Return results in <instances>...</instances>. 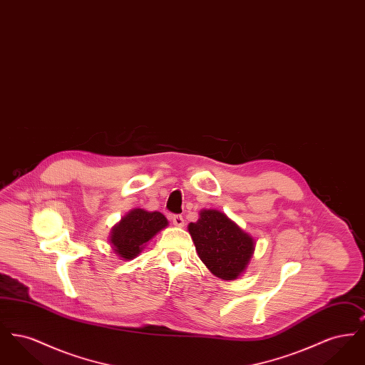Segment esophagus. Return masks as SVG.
<instances>
[{
	"label": "esophagus",
	"mask_w": 365,
	"mask_h": 365,
	"mask_svg": "<svg viewBox=\"0 0 365 365\" xmlns=\"http://www.w3.org/2000/svg\"><path fill=\"white\" fill-rule=\"evenodd\" d=\"M171 220H173L175 227L185 226V220H183V217H182L180 215H173V216H171Z\"/></svg>",
	"instance_id": "1"
}]
</instances>
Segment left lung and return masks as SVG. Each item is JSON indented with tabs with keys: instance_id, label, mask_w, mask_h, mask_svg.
Here are the masks:
<instances>
[{
	"instance_id": "left-lung-1",
	"label": "left lung",
	"mask_w": 365,
	"mask_h": 365,
	"mask_svg": "<svg viewBox=\"0 0 365 365\" xmlns=\"http://www.w3.org/2000/svg\"><path fill=\"white\" fill-rule=\"evenodd\" d=\"M189 234L209 272L216 278L234 280L246 271L253 257L256 241L226 213L217 209H202Z\"/></svg>"
}]
</instances>
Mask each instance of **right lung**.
<instances>
[{"label": "right lung", "mask_w": 365, "mask_h": 365, "mask_svg": "<svg viewBox=\"0 0 365 365\" xmlns=\"http://www.w3.org/2000/svg\"><path fill=\"white\" fill-rule=\"evenodd\" d=\"M168 226L167 217L160 212L131 209L110 230L109 243L115 255L123 260H133L143 250L157 232Z\"/></svg>", "instance_id": "right-lung-1"}]
</instances>
